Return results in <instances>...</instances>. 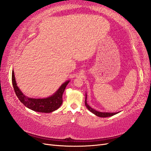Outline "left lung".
Here are the masks:
<instances>
[{"label": "left lung", "mask_w": 151, "mask_h": 151, "mask_svg": "<svg viewBox=\"0 0 151 151\" xmlns=\"http://www.w3.org/2000/svg\"><path fill=\"white\" fill-rule=\"evenodd\" d=\"M85 105H86V107L87 108V109L91 111L92 113H93L96 115L98 116V117H110V116L114 115L115 114H117V113H109V112H101V111H96L94 109H92L91 106L88 105V104L87 103V94H86V100H85Z\"/></svg>", "instance_id": "1"}]
</instances>
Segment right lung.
Returning <instances> with one entry per match:
<instances>
[{
    "mask_svg": "<svg viewBox=\"0 0 151 151\" xmlns=\"http://www.w3.org/2000/svg\"><path fill=\"white\" fill-rule=\"evenodd\" d=\"M69 82V80L64 82L55 93L50 97L42 99L30 98L24 95L19 89L15 80L14 71H12V83L18 98L28 109L38 112L50 113L59 109L63 103V94Z\"/></svg>",
    "mask_w": 151,
    "mask_h": 151,
    "instance_id": "right-lung-1",
    "label": "right lung"
}]
</instances>
